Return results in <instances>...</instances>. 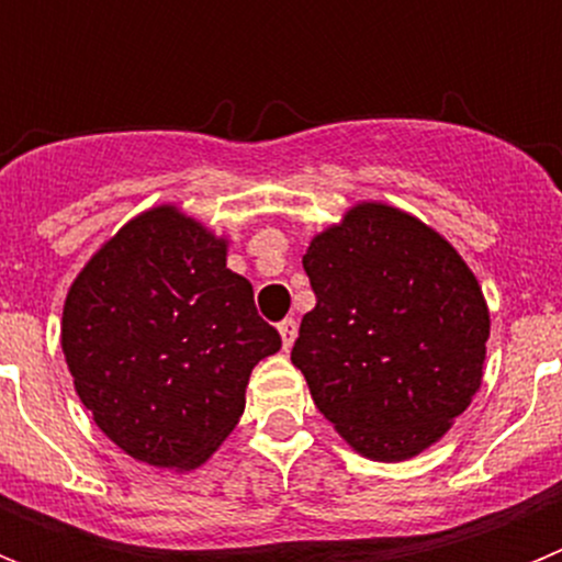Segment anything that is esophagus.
Here are the masks:
<instances>
[{
    "mask_svg": "<svg viewBox=\"0 0 562 562\" xmlns=\"http://www.w3.org/2000/svg\"><path fill=\"white\" fill-rule=\"evenodd\" d=\"M278 335H281V346H284V351H290L292 342H295V335H297L295 321H292V317L281 321V324H278Z\"/></svg>",
    "mask_w": 562,
    "mask_h": 562,
    "instance_id": "esophagus-1",
    "label": "esophagus"
}]
</instances>
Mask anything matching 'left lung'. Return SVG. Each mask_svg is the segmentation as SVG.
<instances>
[{
    "label": "left lung",
    "mask_w": 562,
    "mask_h": 562,
    "mask_svg": "<svg viewBox=\"0 0 562 562\" xmlns=\"http://www.w3.org/2000/svg\"><path fill=\"white\" fill-rule=\"evenodd\" d=\"M315 290L292 346L317 411L366 459L428 450L481 389L490 310L448 238L360 202L310 241Z\"/></svg>",
    "instance_id": "1"
}]
</instances>
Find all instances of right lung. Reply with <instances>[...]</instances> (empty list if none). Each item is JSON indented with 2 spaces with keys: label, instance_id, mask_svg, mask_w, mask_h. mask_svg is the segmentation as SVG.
I'll use <instances>...</instances> for the list:
<instances>
[{
  "label": "right lung",
  "instance_id": "obj_1",
  "mask_svg": "<svg viewBox=\"0 0 562 562\" xmlns=\"http://www.w3.org/2000/svg\"><path fill=\"white\" fill-rule=\"evenodd\" d=\"M61 349L83 408L123 453L196 470L238 425L250 371L281 335L227 270V238L157 205L78 272Z\"/></svg>",
  "mask_w": 562,
  "mask_h": 562
}]
</instances>
